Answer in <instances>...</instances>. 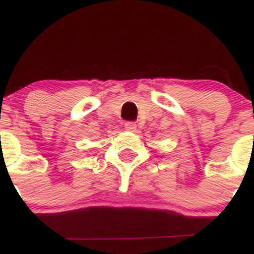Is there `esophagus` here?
Instances as JSON below:
<instances>
[{
	"label": "esophagus",
	"instance_id": "obj_1",
	"mask_svg": "<svg viewBox=\"0 0 254 254\" xmlns=\"http://www.w3.org/2000/svg\"><path fill=\"white\" fill-rule=\"evenodd\" d=\"M124 127L127 131H135L136 130V123H135V122H130V121L125 122Z\"/></svg>",
	"mask_w": 254,
	"mask_h": 254
}]
</instances>
